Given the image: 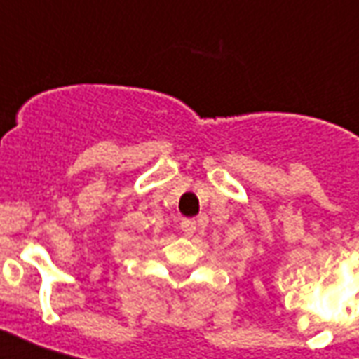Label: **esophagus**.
I'll return each mask as SVG.
<instances>
[{
    "label": "esophagus",
    "instance_id": "1",
    "mask_svg": "<svg viewBox=\"0 0 359 359\" xmlns=\"http://www.w3.org/2000/svg\"><path fill=\"white\" fill-rule=\"evenodd\" d=\"M180 228H182V232H184L185 236H193V233H195V230H197V222H195V220H191V218H184Z\"/></svg>",
    "mask_w": 359,
    "mask_h": 359
}]
</instances>
